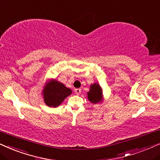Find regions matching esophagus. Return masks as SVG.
<instances>
[{
    "mask_svg": "<svg viewBox=\"0 0 160 160\" xmlns=\"http://www.w3.org/2000/svg\"><path fill=\"white\" fill-rule=\"evenodd\" d=\"M74 91H75V93H77V94H80V93H81V89H80V88H76L75 90H74Z\"/></svg>",
    "mask_w": 160,
    "mask_h": 160,
    "instance_id": "34e87169",
    "label": "esophagus"
}]
</instances>
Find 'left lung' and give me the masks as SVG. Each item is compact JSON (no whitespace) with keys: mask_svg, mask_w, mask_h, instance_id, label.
Returning a JSON list of instances; mask_svg holds the SVG:
<instances>
[{"mask_svg":"<svg viewBox=\"0 0 160 160\" xmlns=\"http://www.w3.org/2000/svg\"><path fill=\"white\" fill-rule=\"evenodd\" d=\"M88 99L91 103L97 104L102 101L103 95H102V89L98 83L91 85L90 91L87 93Z\"/></svg>","mask_w":160,"mask_h":160,"instance_id":"1","label":"left lung"}]
</instances>
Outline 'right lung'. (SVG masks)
Instances as JSON below:
<instances>
[{
	"instance_id": "right-lung-1",
	"label": "right lung",
	"mask_w": 160,
	"mask_h": 160,
	"mask_svg": "<svg viewBox=\"0 0 160 160\" xmlns=\"http://www.w3.org/2000/svg\"><path fill=\"white\" fill-rule=\"evenodd\" d=\"M72 93V90L56 80L46 83L42 91L44 103L49 107L56 108Z\"/></svg>"
}]
</instances>
